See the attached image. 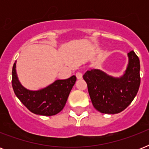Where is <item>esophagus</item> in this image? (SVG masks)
Returning a JSON list of instances; mask_svg holds the SVG:
<instances>
[{
    "mask_svg": "<svg viewBox=\"0 0 149 149\" xmlns=\"http://www.w3.org/2000/svg\"><path fill=\"white\" fill-rule=\"evenodd\" d=\"M76 77H77V78L78 79H81L83 78V74L80 72H77L76 73Z\"/></svg>",
    "mask_w": 149,
    "mask_h": 149,
    "instance_id": "34e87169",
    "label": "esophagus"
}]
</instances>
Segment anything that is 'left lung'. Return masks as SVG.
<instances>
[{
	"mask_svg": "<svg viewBox=\"0 0 149 149\" xmlns=\"http://www.w3.org/2000/svg\"><path fill=\"white\" fill-rule=\"evenodd\" d=\"M127 56V70L120 78L110 77L100 70H88L83 77L93 107L101 113H120L132 103L139 91L140 61L134 51Z\"/></svg>",
	"mask_w": 149,
	"mask_h": 149,
	"instance_id": "left-lung-1",
	"label": "left lung"
}]
</instances>
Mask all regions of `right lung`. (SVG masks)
Returning <instances> with one entry per match:
<instances>
[{
    "label": "right lung",
    "mask_w": 149,
    "mask_h": 149,
    "mask_svg": "<svg viewBox=\"0 0 149 149\" xmlns=\"http://www.w3.org/2000/svg\"><path fill=\"white\" fill-rule=\"evenodd\" d=\"M16 64L12 68L11 84L15 95L29 111L36 114L52 116L59 113L65 106L72 86L75 76L66 79H58L47 87L37 91H29L22 86L16 74Z\"/></svg>",
    "instance_id": "1"
}]
</instances>
